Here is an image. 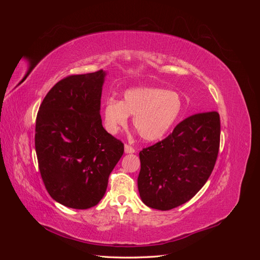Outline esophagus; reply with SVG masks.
<instances>
[{
	"mask_svg": "<svg viewBox=\"0 0 260 260\" xmlns=\"http://www.w3.org/2000/svg\"><path fill=\"white\" fill-rule=\"evenodd\" d=\"M135 152H136V149L133 148L132 146H130V145H128V144H124V153L132 154V153H135Z\"/></svg>",
	"mask_w": 260,
	"mask_h": 260,
	"instance_id": "esophagus-1",
	"label": "esophagus"
}]
</instances>
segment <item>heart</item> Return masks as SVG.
Segmentation results:
<instances>
[{"instance_id":"b5f03b06","label":"heart","mask_w":260,"mask_h":260,"mask_svg":"<svg viewBox=\"0 0 260 260\" xmlns=\"http://www.w3.org/2000/svg\"><path fill=\"white\" fill-rule=\"evenodd\" d=\"M182 101L177 92L159 88H132L124 92L122 101L107 100L104 122L107 131L116 135L133 116V127L147 142L160 140L177 121Z\"/></svg>"}]
</instances>
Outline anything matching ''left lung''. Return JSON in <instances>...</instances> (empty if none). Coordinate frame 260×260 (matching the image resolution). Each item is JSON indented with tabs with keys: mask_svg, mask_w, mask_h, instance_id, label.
<instances>
[{
	"mask_svg": "<svg viewBox=\"0 0 260 260\" xmlns=\"http://www.w3.org/2000/svg\"><path fill=\"white\" fill-rule=\"evenodd\" d=\"M220 143L217 112L181 121L160 142L140 152V198L146 206L169 210L190 201L215 167Z\"/></svg>",
	"mask_w": 260,
	"mask_h": 260,
	"instance_id": "1",
	"label": "left lung"
}]
</instances>
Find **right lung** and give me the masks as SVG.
<instances>
[{"instance_id": "1", "label": "right lung", "mask_w": 260, "mask_h": 260, "mask_svg": "<svg viewBox=\"0 0 260 260\" xmlns=\"http://www.w3.org/2000/svg\"><path fill=\"white\" fill-rule=\"evenodd\" d=\"M106 72L74 75L46 94L36 121V152L46 191L61 205L88 209L103 199L123 143L103 128Z\"/></svg>"}]
</instances>
